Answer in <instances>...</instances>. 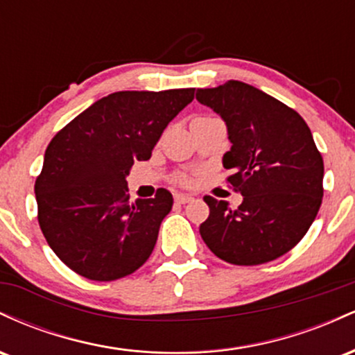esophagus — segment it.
<instances>
[{
  "instance_id": "esophagus-1",
  "label": "esophagus",
  "mask_w": 355,
  "mask_h": 355,
  "mask_svg": "<svg viewBox=\"0 0 355 355\" xmlns=\"http://www.w3.org/2000/svg\"><path fill=\"white\" fill-rule=\"evenodd\" d=\"M191 200H193V197H191V195H183V193L175 195V202L177 203H189Z\"/></svg>"
}]
</instances>
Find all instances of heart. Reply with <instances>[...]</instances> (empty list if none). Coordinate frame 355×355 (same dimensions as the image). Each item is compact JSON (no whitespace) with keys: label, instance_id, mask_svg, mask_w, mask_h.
<instances>
[{"label":"heart","instance_id":"1","mask_svg":"<svg viewBox=\"0 0 355 355\" xmlns=\"http://www.w3.org/2000/svg\"><path fill=\"white\" fill-rule=\"evenodd\" d=\"M180 183H183V185H187V183H190V178L182 177V178H180Z\"/></svg>","mask_w":355,"mask_h":355}]
</instances>
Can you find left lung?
Masks as SVG:
<instances>
[{
	"label": "left lung",
	"instance_id": "obj_1",
	"mask_svg": "<svg viewBox=\"0 0 355 355\" xmlns=\"http://www.w3.org/2000/svg\"><path fill=\"white\" fill-rule=\"evenodd\" d=\"M197 100L229 130L227 182L243 202L203 197L210 209L200 225L207 247L234 266H260L292 250L317 217L324 195V160L304 118L262 89L229 80L198 88Z\"/></svg>",
	"mask_w": 355,
	"mask_h": 355
}]
</instances>
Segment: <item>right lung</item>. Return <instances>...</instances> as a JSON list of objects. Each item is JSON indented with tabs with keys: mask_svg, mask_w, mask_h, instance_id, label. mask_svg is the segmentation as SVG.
Instances as JSON below:
<instances>
[{
	"mask_svg": "<svg viewBox=\"0 0 355 355\" xmlns=\"http://www.w3.org/2000/svg\"><path fill=\"white\" fill-rule=\"evenodd\" d=\"M193 96L195 88L112 93L53 137L35 182L38 223L73 272L110 282L152 255L173 197L158 189L153 198L130 202L125 177L137 160L152 157L166 125Z\"/></svg>",
	"mask_w": 355,
	"mask_h": 355,
	"instance_id": "obj_1",
	"label": "right lung"
}]
</instances>
